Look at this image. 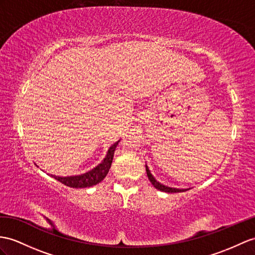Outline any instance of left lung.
<instances>
[{"label":"left lung","instance_id":"8db88e82","mask_svg":"<svg viewBox=\"0 0 255 255\" xmlns=\"http://www.w3.org/2000/svg\"><path fill=\"white\" fill-rule=\"evenodd\" d=\"M146 172H147V176L149 178V181H150V183L153 185V187L157 188L158 190L164 191V192H182V191H186V189L172 188V187H169V186H165L163 184H160L159 182H157V179L152 176V174L150 173V171H149L147 165H146Z\"/></svg>","mask_w":255,"mask_h":255}]
</instances>
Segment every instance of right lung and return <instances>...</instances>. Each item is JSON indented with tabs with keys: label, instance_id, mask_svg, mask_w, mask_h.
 Masks as SVG:
<instances>
[{
	"label": "right lung",
	"instance_id": "right-lung-1",
	"mask_svg": "<svg viewBox=\"0 0 255 255\" xmlns=\"http://www.w3.org/2000/svg\"><path fill=\"white\" fill-rule=\"evenodd\" d=\"M119 141L120 140H118L115 142L114 145L110 146V148L107 151V156L105 157V159L102 161V162L99 163L97 166H95L93 170L84 173V174H81V175L66 176V177L52 175V177L57 179V181L60 182L61 184L69 186V187H71V188L91 187V186H94L98 183H101L108 174L111 163H113L114 153H115V150H116L118 144H119Z\"/></svg>",
	"mask_w": 255,
	"mask_h": 255
}]
</instances>
